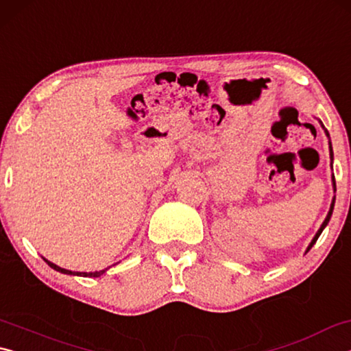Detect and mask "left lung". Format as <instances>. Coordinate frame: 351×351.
<instances>
[{
    "label": "left lung",
    "mask_w": 351,
    "mask_h": 351,
    "mask_svg": "<svg viewBox=\"0 0 351 351\" xmlns=\"http://www.w3.org/2000/svg\"><path fill=\"white\" fill-rule=\"evenodd\" d=\"M319 123H320V127L324 128V132H325V134H326V138H328V145H330V159H331V169H332V147H331V141H330V134H328V132H326V128L324 127V123H322V121H319ZM331 181H332V190H335L336 192V181H335V175H331ZM335 199H336V197H332V201H331V206H330V210H328V213H326V217H325V219H324V223L320 224V228H319V230L316 232V235L313 237V240H311V243L310 245H308V247H306V251H305V254L310 251V249L314 246V243L317 241V239L320 237V234H322V230L326 228V224H328V221H330V218H331V215H332V209H335Z\"/></svg>",
    "instance_id": "8db88e82"
}]
</instances>
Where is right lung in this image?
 <instances>
[{
	"instance_id": "1",
	"label": "right lung",
	"mask_w": 351,
	"mask_h": 351,
	"mask_svg": "<svg viewBox=\"0 0 351 351\" xmlns=\"http://www.w3.org/2000/svg\"><path fill=\"white\" fill-rule=\"evenodd\" d=\"M43 260L46 261L47 265L51 266L52 269H56V271H58V272H62V274H66V276H80V277H100L102 274H105L106 271H108L111 266H108V268H105V269H102V271H94V272H77V271H69V269H64V268H60V266H57L56 263H52V261H49V260H46L45 257H43ZM116 265V263H114ZM112 265V266H114Z\"/></svg>"
}]
</instances>
